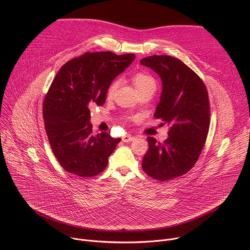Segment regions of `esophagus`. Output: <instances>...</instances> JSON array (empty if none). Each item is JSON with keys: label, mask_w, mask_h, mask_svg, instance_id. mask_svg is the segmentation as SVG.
Listing matches in <instances>:
<instances>
[{"label": "esophagus", "mask_w": 250, "mask_h": 250, "mask_svg": "<svg viewBox=\"0 0 250 250\" xmlns=\"http://www.w3.org/2000/svg\"><path fill=\"white\" fill-rule=\"evenodd\" d=\"M122 139H123L124 142H129V141H132V140L134 139V137L131 136V135H129V134H126V135H124V136L122 137Z\"/></svg>", "instance_id": "esophagus-1"}]
</instances>
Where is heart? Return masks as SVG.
I'll return each mask as SVG.
<instances>
[{"label":"heart","mask_w":250,"mask_h":250,"mask_svg":"<svg viewBox=\"0 0 250 250\" xmlns=\"http://www.w3.org/2000/svg\"><path fill=\"white\" fill-rule=\"evenodd\" d=\"M132 82H133L134 87L136 88L137 92L140 90L149 88V87H156V82H155L154 78L146 72L134 73L132 76ZM118 86H119V81L117 79L113 80L110 83V85L108 86V89H106V97L108 98L113 97L118 89Z\"/></svg>","instance_id":"b5f03b06"}]
</instances>
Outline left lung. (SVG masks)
Here are the masks:
<instances>
[{
    "instance_id": "8db88e82",
    "label": "left lung",
    "mask_w": 250,
    "mask_h": 250,
    "mask_svg": "<svg viewBox=\"0 0 250 250\" xmlns=\"http://www.w3.org/2000/svg\"><path fill=\"white\" fill-rule=\"evenodd\" d=\"M162 81L160 102L154 113L170 128L161 144L147 137L149 149L142 169L155 180L167 181L186 174L197 162L209 127V103L202 79L180 59L153 55L140 60Z\"/></svg>"
}]
</instances>
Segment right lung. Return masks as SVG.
<instances>
[{"label": "right lung", "mask_w": 250, "mask_h": 250, "mask_svg": "<svg viewBox=\"0 0 250 250\" xmlns=\"http://www.w3.org/2000/svg\"><path fill=\"white\" fill-rule=\"evenodd\" d=\"M134 54L86 52L66 62L43 101L42 115L52 152L67 172L94 177L108 165L121 138L93 134L90 108L105 102L110 83L133 61Z\"/></svg>", "instance_id": "1"}]
</instances>
